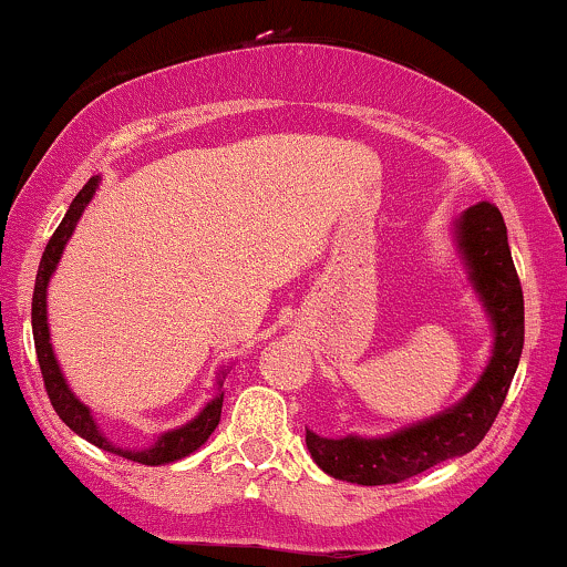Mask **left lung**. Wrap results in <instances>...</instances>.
Segmentation results:
<instances>
[{"mask_svg": "<svg viewBox=\"0 0 567 567\" xmlns=\"http://www.w3.org/2000/svg\"><path fill=\"white\" fill-rule=\"evenodd\" d=\"M461 258L493 324V354L464 400L386 437H320L306 429V447L322 472L357 485H394L442 461L474 451L504 405L525 341V303L506 224L491 202H477L455 224Z\"/></svg>", "mask_w": 567, "mask_h": 567, "instance_id": "obj_1", "label": "left lung"}]
</instances>
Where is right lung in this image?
<instances>
[{"label": "right lung", "mask_w": 567, "mask_h": 567, "mask_svg": "<svg viewBox=\"0 0 567 567\" xmlns=\"http://www.w3.org/2000/svg\"><path fill=\"white\" fill-rule=\"evenodd\" d=\"M101 184V178H90L87 184L82 186V192L76 194L74 202L69 205L66 216H63L61 226H58L53 237H50L48 247L42 252V261H39V271H37V282H34V298H31V328H34V347H37V360L39 368H42V379H44V389H48L50 402H53L55 413L61 415V421L66 424L71 432L80 434L82 440L93 442L95 447H103V451L122 455V458L135 461V464H146V466H159V464H173V461L186 458L188 453L199 451L205 445L207 437L216 432L218 421H220V408H224V392L218 389V394L207 402L205 408L194 415L192 421L178 429H171V432H162L157 442L148 447H120L114 442L106 440V434L101 432V426L95 424L93 413L90 408L84 405L74 396V392L69 389L66 379H63L61 365H58L55 354H53V343H50V328H48V285L50 277H53L58 261L63 256V247H66L69 237L76 229V220L82 218L84 207L90 205L93 199L95 188ZM218 386H224V375H218Z\"/></svg>", "instance_id": "right-lung-1"}]
</instances>
